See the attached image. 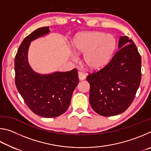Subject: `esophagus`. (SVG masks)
<instances>
[{
    "label": "esophagus",
    "mask_w": 151,
    "mask_h": 151,
    "mask_svg": "<svg viewBox=\"0 0 151 151\" xmlns=\"http://www.w3.org/2000/svg\"><path fill=\"white\" fill-rule=\"evenodd\" d=\"M78 78H79V80H80V81L85 80V79L86 78V75L83 73L78 72Z\"/></svg>",
    "instance_id": "esophagus-1"
}]
</instances>
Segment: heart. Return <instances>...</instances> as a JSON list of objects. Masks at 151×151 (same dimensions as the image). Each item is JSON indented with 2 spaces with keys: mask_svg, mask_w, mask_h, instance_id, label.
<instances>
[{
  "mask_svg": "<svg viewBox=\"0 0 151 151\" xmlns=\"http://www.w3.org/2000/svg\"><path fill=\"white\" fill-rule=\"evenodd\" d=\"M74 50L83 54V62L91 70H99L107 65L116 46L113 35L99 31L83 32L76 35L72 42ZM73 60L77 58L73 55Z\"/></svg>",
  "mask_w": 151,
  "mask_h": 151,
  "instance_id": "heart-1",
  "label": "heart"
}]
</instances>
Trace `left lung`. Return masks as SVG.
Segmentation results:
<instances>
[{"instance_id":"8db88e82","label":"left lung","mask_w":151,"mask_h":151,"mask_svg":"<svg viewBox=\"0 0 151 151\" xmlns=\"http://www.w3.org/2000/svg\"><path fill=\"white\" fill-rule=\"evenodd\" d=\"M118 48L108 65L86 77L91 107L103 116L118 115L126 111L141 80V57L132 40L121 37Z\"/></svg>"}]
</instances>
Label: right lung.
<instances>
[{
	"label": "right lung",
	"instance_id": "obj_1",
	"mask_svg": "<svg viewBox=\"0 0 151 151\" xmlns=\"http://www.w3.org/2000/svg\"><path fill=\"white\" fill-rule=\"evenodd\" d=\"M49 32L48 27L39 28L22 42L14 58L15 84L25 103L34 113L53 118L68 109L79 80L76 68L42 75L36 73L30 66L28 51L30 42Z\"/></svg>",
	"mask_w": 151,
	"mask_h": 151
}]
</instances>
